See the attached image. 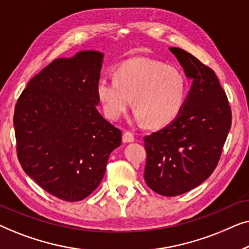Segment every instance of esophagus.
<instances>
[{"label": "esophagus", "mask_w": 249, "mask_h": 249, "mask_svg": "<svg viewBox=\"0 0 249 249\" xmlns=\"http://www.w3.org/2000/svg\"><path fill=\"white\" fill-rule=\"evenodd\" d=\"M134 141H135V137L131 132L129 131L124 132V135H122V142H124V144H127V142H132Z\"/></svg>", "instance_id": "obj_1"}]
</instances>
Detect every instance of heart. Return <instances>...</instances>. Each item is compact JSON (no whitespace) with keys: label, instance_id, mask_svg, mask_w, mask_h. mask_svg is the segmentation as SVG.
Segmentation results:
<instances>
[{"label":"heart","instance_id":"1","mask_svg":"<svg viewBox=\"0 0 249 249\" xmlns=\"http://www.w3.org/2000/svg\"><path fill=\"white\" fill-rule=\"evenodd\" d=\"M96 94L104 113L119 120L131 105L136 122L152 128L170 124L181 112L187 96V79L178 68L137 57L114 70V80L101 79Z\"/></svg>","mask_w":249,"mask_h":249}]
</instances>
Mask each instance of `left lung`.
Listing matches in <instances>:
<instances>
[{
    "instance_id": "left-lung-1",
    "label": "left lung",
    "mask_w": 249,
    "mask_h": 249,
    "mask_svg": "<svg viewBox=\"0 0 249 249\" xmlns=\"http://www.w3.org/2000/svg\"><path fill=\"white\" fill-rule=\"evenodd\" d=\"M193 83L175 120L144 138L145 181L155 193L178 196L212 175L231 127V110L215 72L192 54L170 47Z\"/></svg>"
}]
</instances>
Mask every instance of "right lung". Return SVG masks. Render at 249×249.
Returning a JSON list of instances; mask_svg holds the SVG:
<instances>
[{
	"mask_svg": "<svg viewBox=\"0 0 249 249\" xmlns=\"http://www.w3.org/2000/svg\"><path fill=\"white\" fill-rule=\"evenodd\" d=\"M104 54L59 57L27 85L16 104L17 154L23 171L67 202L90 195L105 175L121 131L102 117L96 85Z\"/></svg>",
	"mask_w": 249,
	"mask_h": 249,
	"instance_id": "obj_1",
	"label": "right lung"
}]
</instances>
